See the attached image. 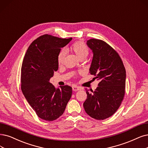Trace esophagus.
Masks as SVG:
<instances>
[{"label":"esophagus","mask_w":148,"mask_h":148,"mask_svg":"<svg viewBox=\"0 0 148 148\" xmlns=\"http://www.w3.org/2000/svg\"><path fill=\"white\" fill-rule=\"evenodd\" d=\"M72 88H73V90L74 91H78V90H82V88H81L80 87L77 86H75V85L73 86Z\"/></svg>","instance_id":"1"}]
</instances>
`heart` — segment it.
Instances as JSON below:
<instances>
[{"label": "heart", "instance_id": "obj_1", "mask_svg": "<svg viewBox=\"0 0 148 148\" xmlns=\"http://www.w3.org/2000/svg\"><path fill=\"white\" fill-rule=\"evenodd\" d=\"M71 50L72 51L77 57L80 59L82 58H86L88 54V49L84 42L82 41H78L75 42L71 47ZM65 51L62 50L60 51L58 56V63L59 64H62L63 63L65 57Z\"/></svg>", "mask_w": 148, "mask_h": 148}]
</instances>
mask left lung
Instances as JSON below:
<instances>
[{
    "instance_id": "left-lung-1",
    "label": "left lung",
    "mask_w": 148,
    "mask_h": 148,
    "mask_svg": "<svg viewBox=\"0 0 148 148\" xmlns=\"http://www.w3.org/2000/svg\"><path fill=\"white\" fill-rule=\"evenodd\" d=\"M86 45L92 52L90 73L99 81L95 91L86 90L84 103L86 113L97 120H103L116 112L125 93V69L118 53L107 43L91 39Z\"/></svg>"
}]
</instances>
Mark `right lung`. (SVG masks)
<instances>
[{
  "instance_id": "1",
  "label": "right lung",
  "mask_w": 148,
  "mask_h": 148,
  "mask_svg": "<svg viewBox=\"0 0 148 148\" xmlns=\"http://www.w3.org/2000/svg\"><path fill=\"white\" fill-rule=\"evenodd\" d=\"M71 40L49 35L38 38L27 49L22 64V92L38 116L46 121L62 116L72 96L71 86L56 88L49 82L58 70L61 48Z\"/></svg>"
}]
</instances>
